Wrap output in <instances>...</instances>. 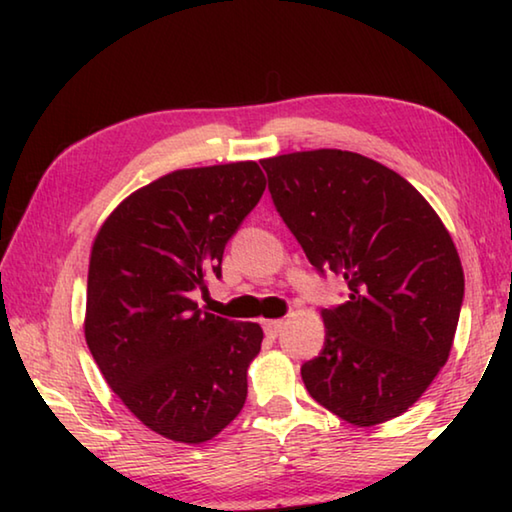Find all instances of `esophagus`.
<instances>
[{
  "mask_svg": "<svg viewBox=\"0 0 512 512\" xmlns=\"http://www.w3.org/2000/svg\"><path fill=\"white\" fill-rule=\"evenodd\" d=\"M264 332L268 339H275L282 332V320H264Z\"/></svg>",
  "mask_w": 512,
  "mask_h": 512,
  "instance_id": "1",
  "label": "esophagus"
}]
</instances>
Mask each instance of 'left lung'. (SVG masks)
Segmentation results:
<instances>
[{
	"instance_id": "obj_1",
	"label": "left lung",
	"mask_w": 512,
	"mask_h": 512,
	"mask_svg": "<svg viewBox=\"0 0 512 512\" xmlns=\"http://www.w3.org/2000/svg\"><path fill=\"white\" fill-rule=\"evenodd\" d=\"M262 167L311 266L348 282V300L320 311L323 350L300 368L309 395L359 427L397 418L452 350L465 293L452 237L418 189L366 155L300 151Z\"/></svg>"
}]
</instances>
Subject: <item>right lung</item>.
Instances as JSON below:
<instances>
[{
	"label": "right lung",
	"instance_id": "add662e5",
	"mask_svg": "<svg viewBox=\"0 0 512 512\" xmlns=\"http://www.w3.org/2000/svg\"><path fill=\"white\" fill-rule=\"evenodd\" d=\"M264 189L257 162L171 171L121 201L92 244L85 341L128 411L176 443L212 440L244 409L262 327L207 314L192 293L221 277Z\"/></svg>",
	"mask_w": 512,
	"mask_h": 512
}]
</instances>
